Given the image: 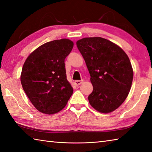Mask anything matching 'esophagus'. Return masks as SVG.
<instances>
[{
  "mask_svg": "<svg viewBox=\"0 0 152 152\" xmlns=\"http://www.w3.org/2000/svg\"><path fill=\"white\" fill-rule=\"evenodd\" d=\"M83 82V80H76V81L74 82V83H75L76 86H80L81 83Z\"/></svg>",
  "mask_w": 152,
  "mask_h": 152,
  "instance_id": "obj_1",
  "label": "esophagus"
}]
</instances>
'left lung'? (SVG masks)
<instances>
[{
    "label": "left lung",
    "instance_id": "8db88e82",
    "mask_svg": "<svg viewBox=\"0 0 152 152\" xmlns=\"http://www.w3.org/2000/svg\"><path fill=\"white\" fill-rule=\"evenodd\" d=\"M76 45L91 76L90 104L104 114L114 111L127 97L133 82V70L127 55L101 37L82 38Z\"/></svg>",
    "mask_w": 152,
    "mask_h": 152
}]
</instances>
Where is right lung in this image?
Instances as JSON below:
<instances>
[{"instance_id": "add662e5", "label": "right lung", "mask_w": 152, "mask_h": 152, "mask_svg": "<svg viewBox=\"0 0 152 152\" xmlns=\"http://www.w3.org/2000/svg\"><path fill=\"white\" fill-rule=\"evenodd\" d=\"M73 46V42L66 38L48 42L32 52L23 66V89L42 113L53 114L61 111L72 95L64 59Z\"/></svg>"}]
</instances>
